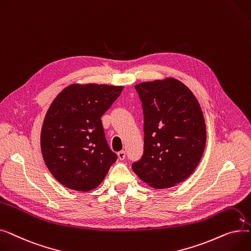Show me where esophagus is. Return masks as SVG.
<instances>
[{
	"mask_svg": "<svg viewBox=\"0 0 251 251\" xmlns=\"http://www.w3.org/2000/svg\"><path fill=\"white\" fill-rule=\"evenodd\" d=\"M125 156H126V153H125V151H119V152H118V157H119V160L123 161V160L125 159Z\"/></svg>",
	"mask_w": 251,
	"mask_h": 251,
	"instance_id": "34e87169",
	"label": "esophagus"
}]
</instances>
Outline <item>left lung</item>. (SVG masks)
<instances>
[{"label":"left lung","instance_id":"obj_1","mask_svg":"<svg viewBox=\"0 0 251 251\" xmlns=\"http://www.w3.org/2000/svg\"><path fill=\"white\" fill-rule=\"evenodd\" d=\"M135 89L143 110L144 148L132 170L153 188L175 186L193 173L205 148L201 105L174 78L142 82Z\"/></svg>","mask_w":251,"mask_h":251}]
</instances>
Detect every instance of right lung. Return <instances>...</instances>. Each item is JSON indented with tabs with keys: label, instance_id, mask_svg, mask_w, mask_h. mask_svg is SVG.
Wrapping results in <instances>:
<instances>
[{
	"label": "right lung",
	"instance_id": "1",
	"mask_svg": "<svg viewBox=\"0 0 251 251\" xmlns=\"http://www.w3.org/2000/svg\"><path fill=\"white\" fill-rule=\"evenodd\" d=\"M123 86L72 84L50 105L41 134L45 163L65 187L89 191L98 187L116 162L100 118Z\"/></svg>",
	"mask_w": 251,
	"mask_h": 251
}]
</instances>
